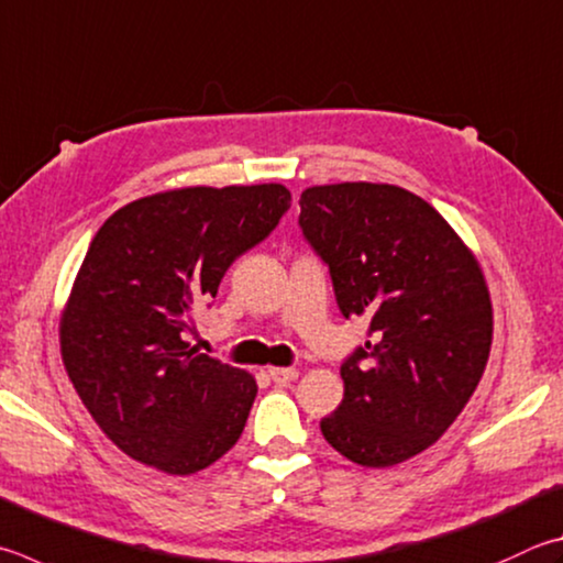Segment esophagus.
Returning <instances> with one entry per match:
<instances>
[{
  "instance_id": "34e87169",
  "label": "esophagus",
  "mask_w": 563,
  "mask_h": 563,
  "mask_svg": "<svg viewBox=\"0 0 563 563\" xmlns=\"http://www.w3.org/2000/svg\"><path fill=\"white\" fill-rule=\"evenodd\" d=\"M268 376L275 384H290L298 379V369H290V366H271Z\"/></svg>"
}]
</instances>
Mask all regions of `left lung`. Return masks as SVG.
Returning a JSON list of instances; mask_svg holds the SVG:
<instances>
[{
	"instance_id": "obj_1",
	"label": "left lung",
	"mask_w": 563,
	"mask_h": 563,
	"mask_svg": "<svg viewBox=\"0 0 563 563\" xmlns=\"http://www.w3.org/2000/svg\"><path fill=\"white\" fill-rule=\"evenodd\" d=\"M300 229L330 265L342 314L366 317L374 336L342 364L324 441L364 467L404 463L451 428L483 379L493 344L483 268L431 203L394 184L305 189Z\"/></svg>"
}]
</instances>
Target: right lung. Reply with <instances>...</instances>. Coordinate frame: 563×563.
<instances>
[{
	"label": "right lung",
	"instance_id": "obj_1",
	"mask_svg": "<svg viewBox=\"0 0 563 563\" xmlns=\"http://www.w3.org/2000/svg\"><path fill=\"white\" fill-rule=\"evenodd\" d=\"M288 209L283 184L184 187L125 203L90 241L60 312V360L132 460L191 475L236 445L258 386L187 342L191 312Z\"/></svg>",
	"mask_w": 563,
	"mask_h": 563
}]
</instances>
